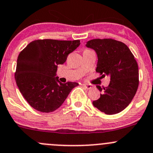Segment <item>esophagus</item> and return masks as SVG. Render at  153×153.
I'll list each match as a JSON object with an SVG mask.
<instances>
[{
	"label": "esophagus",
	"instance_id": "esophagus-1",
	"mask_svg": "<svg viewBox=\"0 0 153 153\" xmlns=\"http://www.w3.org/2000/svg\"><path fill=\"white\" fill-rule=\"evenodd\" d=\"M83 86H84V88H86V89H90L91 88H92V86L88 85V84H83Z\"/></svg>",
	"mask_w": 153,
	"mask_h": 153
}]
</instances>
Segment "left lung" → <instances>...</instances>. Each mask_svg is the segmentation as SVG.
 Instances as JSON below:
<instances>
[{
	"mask_svg": "<svg viewBox=\"0 0 153 153\" xmlns=\"http://www.w3.org/2000/svg\"><path fill=\"white\" fill-rule=\"evenodd\" d=\"M86 46L98 55L95 71L110 76L109 86L104 89L96 86L103 92L92 104L106 115L121 112L130 104L139 84L138 67L133 54L124 43L111 38L90 40Z\"/></svg>",
	"mask_w": 153,
	"mask_h": 153,
	"instance_id": "1",
	"label": "left lung"
}]
</instances>
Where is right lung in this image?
I'll use <instances>...</instances> for the list:
<instances>
[{"label": "right lung", "instance_id": "obj_1", "mask_svg": "<svg viewBox=\"0 0 153 153\" xmlns=\"http://www.w3.org/2000/svg\"><path fill=\"white\" fill-rule=\"evenodd\" d=\"M79 40H35L29 43L17 60L15 78L20 92L36 110L51 112L62 105L78 83L62 84L56 75L58 64L80 45Z\"/></svg>", "mask_w": 153, "mask_h": 153}]
</instances>
